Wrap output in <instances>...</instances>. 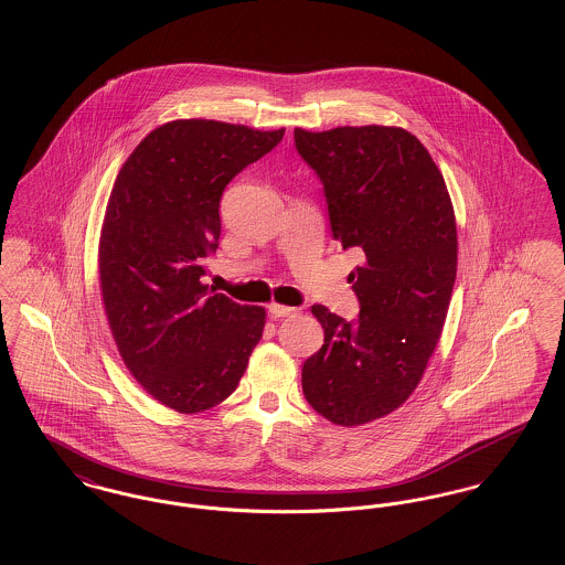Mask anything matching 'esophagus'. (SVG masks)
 <instances>
[{
  "mask_svg": "<svg viewBox=\"0 0 565 565\" xmlns=\"http://www.w3.org/2000/svg\"><path fill=\"white\" fill-rule=\"evenodd\" d=\"M297 308H291V306H282V303H269V315L274 317V319H282V317H291V315H296Z\"/></svg>",
  "mask_w": 565,
  "mask_h": 565,
  "instance_id": "obj_1",
  "label": "esophagus"
}]
</instances>
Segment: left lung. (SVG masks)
I'll list each match as a JSON object with an SVG mask.
<instances>
[{
    "label": "left lung",
    "mask_w": 565,
    "mask_h": 565,
    "mask_svg": "<svg viewBox=\"0 0 565 565\" xmlns=\"http://www.w3.org/2000/svg\"><path fill=\"white\" fill-rule=\"evenodd\" d=\"M323 184L331 236L363 264L351 271L359 317L315 303L326 342L303 361L308 404L335 425H363L415 391L443 333L457 276V227L431 154L402 127L294 134Z\"/></svg>",
    "instance_id": "1"
}]
</instances>
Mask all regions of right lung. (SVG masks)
<instances>
[{
  "mask_svg": "<svg viewBox=\"0 0 565 565\" xmlns=\"http://www.w3.org/2000/svg\"><path fill=\"white\" fill-rule=\"evenodd\" d=\"M285 136L218 120H172L136 147L115 180L99 239L102 297L136 381L179 413L230 397L266 312L202 282L221 238V198Z\"/></svg>",
  "mask_w": 565,
  "mask_h": 565,
  "instance_id": "add662e5",
  "label": "right lung"
}]
</instances>
